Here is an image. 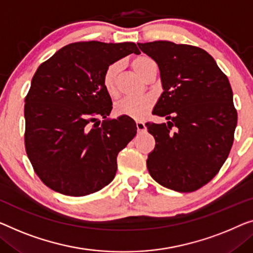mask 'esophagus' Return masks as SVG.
Masks as SVG:
<instances>
[{
    "instance_id": "esophagus-1",
    "label": "esophagus",
    "mask_w": 253,
    "mask_h": 253,
    "mask_svg": "<svg viewBox=\"0 0 253 253\" xmlns=\"http://www.w3.org/2000/svg\"><path fill=\"white\" fill-rule=\"evenodd\" d=\"M136 128L138 133H142V131L145 130V124L143 122H136Z\"/></svg>"
}]
</instances>
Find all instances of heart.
<instances>
[{"instance_id": "1", "label": "heart", "mask_w": 253, "mask_h": 253, "mask_svg": "<svg viewBox=\"0 0 253 253\" xmlns=\"http://www.w3.org/2000/svg\"><path fill=\"white\" fill-rule=\"evenodd\" d=\"M131 66L138 75L143 78L148 76L151 69L156 68V61L148 55L135 56L131 61ZM120 62H112L105 68L102 75V83L107 92L111 96L117 95V79L120 71ZM154 104V99L151 95L141 97H126L119 101L115 107L117 116H127L133 119H143L149 114Z\"/></svg>"}]
</instances>
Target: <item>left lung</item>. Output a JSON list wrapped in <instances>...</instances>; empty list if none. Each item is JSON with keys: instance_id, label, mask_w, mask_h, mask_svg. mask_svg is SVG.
<instances>
[{"instance_id": "8db88e82", "label": "left lung", "mask_w": 253, "mask_h": 253, "mask_svg": "<svg viewBox=\"0 0 253 253\" xmlns=\"http://www.w3.org/2000/svg\"><path fill=\"white\" fill-rule=\"evenodd\" d=\"M137 45L159 66L164 92L153 115L168 120L145 124L156 139L148 170L170 190L197 191L218 174L234 141L237 112L228 78L198 46L168 41Z\"/></svg>"}]
</instances>
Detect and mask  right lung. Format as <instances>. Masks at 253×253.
<instances>
[{
  "label": "right lung",
  "instance_id": "obj_1",
  "mask_svg": "<svg viewBox=\"0 0 253 253\" xmlns=\"http://www.w3.org/2000/svg\"><path fill=\"white\" fill-rule=\"evenodd\" d=\"M130 53L139 54L135 43L76 42L37 68L25 99V148L51 190L84 197L115 178L117 156L137 128L130 117L107 118L112 101L102 75Z\"/></svg>",
  "mask_w": 253,
  "mask_h": 253
}]
</instances>
